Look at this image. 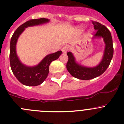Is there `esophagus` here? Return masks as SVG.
I'll use <instances>...</instances> for the list:
<instances>
[{
  "instance_id": "1",
  "label": "esophagus",
  "mask_w": 124,
  "mask_h": 124,
  "mask_svg": "<svg viewBox=\"0 0 124 124\" xmlns=\"http://www.w3.org/2000/svg\"><path fill=\"white\" fill-rule=\"evenodd\" d=\"M68 47H67V46H63V48H62V51L63 53L65 54V53H67V51H68Z\"/></svg>"
}]
</instances>
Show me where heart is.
<instances>
[{"label":"heart","instance_id":"obj_1","mask_svg":"<svg viewBox=\"0 0 124 124\" xmlns=\"http://www.w3.org/2000/svg\"><path fill=\"white\" fill-rule=\"evenodd\" d=\"M80 31H82V29H80Z\"/></svg>","mask_w":124,"mask_h":124}]
</instances>
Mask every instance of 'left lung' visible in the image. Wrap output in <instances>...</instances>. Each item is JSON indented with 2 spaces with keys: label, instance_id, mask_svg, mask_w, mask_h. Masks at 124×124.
Instances as JSON below:
<instances>
[{
  "label": "left lung",
  "instance_id": "1",
  "mask_svg": "<svg viewBox=\"0 0 124 124\" xmlns=\"http://www.w3.org/2000/svg\"><path fill=\"white\" fill-rule=\"evenodd\" d=\"M94 30L96 33L94 39L102 38L105 43L104 54L100 63L95 67H89L82 65L76 62L74 55L71 52H68V61L67 63V69L71 75L81 80H90L101 75L108 67L113 56V46L111 34L107 28L98 22L93 21Z\"/></svg>",
  "mask_w": 124,
  "mask_h": 124
}]
</instances>
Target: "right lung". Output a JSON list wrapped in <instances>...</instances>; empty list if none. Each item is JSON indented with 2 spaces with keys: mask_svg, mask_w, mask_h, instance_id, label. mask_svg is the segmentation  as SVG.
<instances>
[{
  "mask_svg": "<svg viewBox=\"0 0 124 124\" xmlns=\"http://www.w3.org/2000/svg\"><path fill=\"white\" fill-rule=\"evenodd\" d=\"M49 22L50 20L45 18L31 19L19 26L12 36L9 53L11 68L16 78L23 85L26 86H37L44 82L48 74L50 63L52 61L57 59L62 54V51H58L48 54L38 65L33 67L26 66L22 63L17 55V42L18 38L25 28L29 26L42 25Z\"/></svg>",
  "mask_w": 124,
  "mask_h": 124,
  "instance_id": "add662e5",
  "label": "right lung"
}]
</instances>
